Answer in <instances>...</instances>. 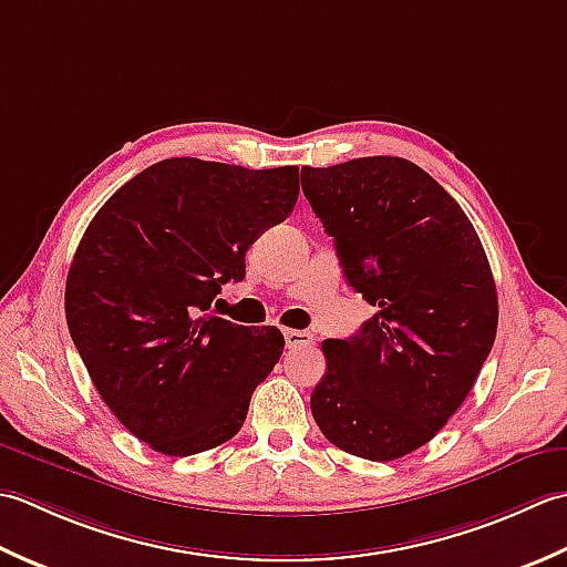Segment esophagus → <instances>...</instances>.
<instances>
[{
    "mask_svg": "<svg viewBox=\"0 0 567 567\" xmlns=\"http://www.w3.org/2000/svg\"><path fill=\"white\" fill-rule=\"evenodd\" d=\"M284 338H286L288 350L308 348V344H313V334L306 332V330H284Z\"/></svg>",
    "mask_w": 567,
    "mask_h": 567,
    "instance_id": "obj_1",
    "label": "esophagus"
}]
</instances>
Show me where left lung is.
<instances>
[{"label":"left lung","mask_w":567,"mask_h":567,"mask_svg":"<svg viewBox=\"0 0 567 567\" xmlns=\"http://www.w3.org/2000/svg\"><path fill=\"white\" fill-rule=\"evenodd\" d=\"M344 279L377 313L326 340L310 411L344 453L389 462L433 441L492 352L499 306L475 227L406 158L367 156L300 171Z\"/></svg>","instance_id":"obj_1"}]
</instances>
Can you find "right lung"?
<instances>
[{
	"mask_svg": "<svg viewBox=\"0 0 567 567\" xmlns=\"http://www.w3.org/2000/svg\"><path fill=\"white\" fill-rule=\"evenodd\" d=\"M298 166L166 158L92 217L68 271L65 320L97 394L156 453L235 437L284 352L279 328L207 313L245 254L298 200Z\"/></svg>",
	"mask_w": 567,
	"mask_h": 567,
	"instance_id": "1",
	"label": "right lung"
}]
</instances>
